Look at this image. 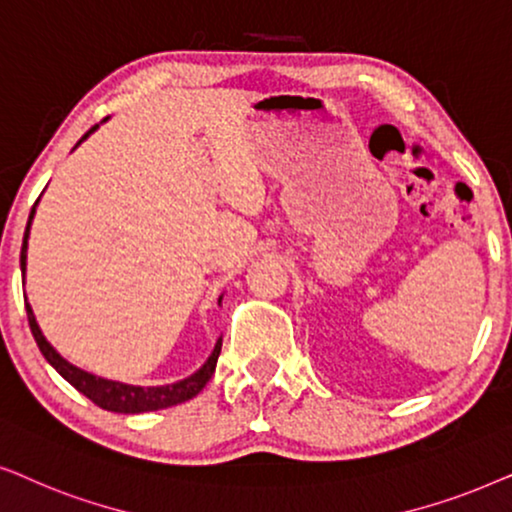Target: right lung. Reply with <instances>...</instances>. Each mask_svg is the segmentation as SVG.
<instances>
[{"label":"right lung","instance_id":"right-lung-1","mask_svg":"<svg viewBox=\"0 0 512 512\" xmlns=\"http://www.w3.org/2000/svg\"><path fill=\"white\" fill-rule=\"evenodd\" d=\"M95 128H98V126L88 128V133L79 142H84L88 135L95 131ZM79 142H77V145H79ZM34 206H37V203H34ZM34 206H32L30 220H27V227H25L23 248H20V271H23V278H25V260H27V236H30ZM25 311H27V323H30L34 342H37L39 351L44 353V358L49 360V363L56 367V370L63 374V377L70 381V384L77 388L79 393H84L88 400H93L95 405L102 407V410H107V412L140 414V412L166 410V407H173V405L185 403V400H192L194 395L208 384V379L213 377L217 358H220V349H222V337H220V339H217V344H215V351L210 353V358L206 360V365H203L199 372H194L192 377L177 381V384L149 386V388L128 386V384H119V381H107V379L93 377V374H88L84 370H79V367L67 363V360L60 356V353L53 349L49 342H46L42 330H39L37 320H34V313H32L30 304H25Z\"/></svg>","mask_w":512,"mask_h":512}]
</instances>
